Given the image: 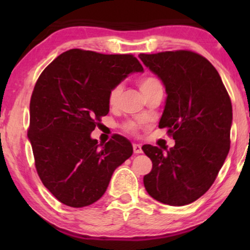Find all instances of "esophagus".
<instances>
[{
    "label": "esophagus",
    "instance_id": "34e87169",
    "mask_svg": "<svg viewBox=\"0 0 250 250\" xmlns=\"http://www.w3.org/2000/svg\"><path fill=\"white\" fill-rule=\"evenodd\" d=\"M133 150H134V153H142V146L134 143L133 145Z\"/></svg>",
    "mask_w": 250,
    "mask_h": 250
}]
</instances>
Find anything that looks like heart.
Here are the masks:
<instances>
[{
	"label": "heart",
	"instance_id": "b5f03b06",
	"mask_svg": "<svg viewBox=\"0 0 250 250\" xmlns=\"http://www.w3.org/2000/svg\"><path fill=\"white\" fill-rule=\"evenodd\" d=\"M138 84H139V87L143 93V95H146L149 92H151L152 90H155V88H157V87H162V84H160L158 78H156L153 76H145V77L140 78ZM121 93H122L121 85H117V86L112 87L111 91L109 92V97H108L109 104L110 105L117 104L119 97H121ZM126 128H127L128 131H133V129L135 128V125L132 124V123H129V124L126 125Z\"/></svg>",
	"mask_w": 250,
	"mask_h": 250
}]
</instances>
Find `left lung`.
<instances>
[{
  "instance_id": "1",
  "label": "left lung",
  "mask_w": 250,
  "mask_h": 250,
  "mask_svg": "<svg viewBox=\"0 0 250 250\" xmlns=\"http://www.w3.org/2000/svg\"><path fill=\"white\" fill-rule=\"evenodd\" d=\"M167 94L159 127H168L175 146L145 145L152 169L143 177L153 199L184 206L214 183L230 150L232 104L220 75L206 58L191 51L139 54Z\"/></svg>"
}]
</instances>
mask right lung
<instances>
[{"instance_id":"right-lung-1","label":"right lung","mask_w":250,"mask_h":250,"mask_svg":"<svg viewBox=\"0 0 250 250\" xmlns=\"http://www.w3.org/2000/svg\"><path fill=\"white\" fill-rule=\"evenodd\" d=\"M133 73H143V67L131 54L73 49L37 80L28 139L40 179L60 203L76 208L95 203L115 169L132 156L124 136L99 145L91 133L109 112V92Z\"/></svg>"}]
</instances>
